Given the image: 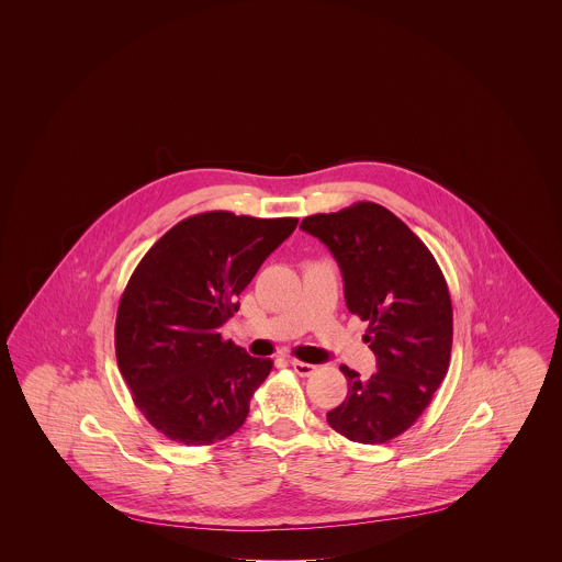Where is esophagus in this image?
Wrapping results in <instances>:
<instances>
[{"mask_svg": "<svg viewBox=\"0 0 562 562\" xmlns=\"http://www.w3.org/2000/svg\"><path fill=\"white\" fill-rule=\"evenodd\" d=\"M291 367H293L294 373L301 374V376H310V374L316 371V367H314V364H310V362H301V360H293V362H291Z\"/></svg>", "mask_w": 562, "mask_h": 562, "instance_id": "obj_1", "label": "esophagus"}]
</instances>
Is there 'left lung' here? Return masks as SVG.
Here are the masks:
<instances>
[{"instance_id":"1","label":"left lung","mask_w":562,"mask_h":562,"mask_svg":"<svg viewBox=\"0 0 562 562\" xmlns=\"http://www.w3.org/2000/svg\"><path fill=\"white\" fill-rule=\"evenodd\" d=\"M301 229L333 252L349 312L369 322L364 341L376 373L362 379L341 364L348 398L326 413L353 442L381 445L411 428L449 371L453 305L445 276L401 218L374 202L312 214Z\"/></svg>"}]
</instances>
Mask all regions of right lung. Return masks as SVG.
I'll return each mask as SVG.
<instances>
[{
    "instance_id": "1",
    "label": "right lung",
    "mask_w": 562,
    "mask_h": 562,
    "mask_svg": "<svg viewBox=\"0 0 562 562\" xmlns=\"http://www.w3.org/2000/svg\"><path fill=\"white\" fill-rule=\"evenodd\" d=\"M299 218L227 211L168 229L134 269L115 318V356L134 404L175 442L214 445L241 428L273 362L252 358L218 328Z\"/></svg>"
}]
</instances>
